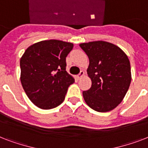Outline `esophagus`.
I'll use <instances>...</instances> for the list:
<instances>
[{"label": "esophagus", "instance_id": "esophagus-1", "mask_svg": "<svg viewBox=\"0 0 148 148\" xmlns=\"http://www.w3.org/2000/svg\"><path fill=\"white\" fill-rule=\"evenodd\" d=\"M84 72L83 71H81V72H80V74H78V75H77V79H80V78H81V77H82L84 76Z\"/></svg>", "mask_w": 148, "mask_h": 148}]
</instances>
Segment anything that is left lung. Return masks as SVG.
Returning a JSON list of instances; mask_svg holds the SVG:
<instances>
[{"label": "left lung", "instance_id": "8db88e82", "mask_svg": "<svg viewBox=\"0 0 148 148\" xmlns=\"http://www.w3.org/2000/svg\"><path fill=\"white\" fill-rule=\"evenodd\" d=\"M80 47L89 58L88 74L91 87L83 91L90 108L107 112L115 108L128 90L131 81V64L120 47L106 41L83 43Z\"/></svg>", "mask_w": 148, "mask_h": 148}]
</instances>
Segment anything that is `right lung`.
Masks as SVG:
<instances>
[{"instance_id": "right-lung-1", "label": "right lung", "mask_w": 148, "mask_h": 148, "mask_svg": "<svg viewBox=\"0 0 148 148\" xmlns=\"http://www.w3.org/2000/svg\"><path fill=\"white\" fill-rule=\"evenodd\" d=\"M73 44L44 40L31 45L20 60L21 81L28 98L41 109L62 103L74 79L66 71V58Z\"/></svg>"}]
</instances>
